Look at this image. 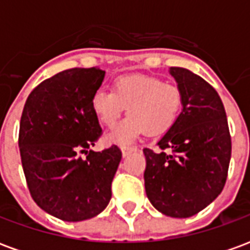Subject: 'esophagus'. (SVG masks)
Returning a JSON list of instances; mask_svg holds the SVG:
<instances>
[{"mask_svg":"<svg viewBox=\"0 0 250 250\" xmlns=\"http://www.w3.org/2000/svg\"><path fill=\"white\" fill-rule=\"evenodd\" d=\"M136 151L135 147H127V146H122V154H123V157H128L131 152Z\"/></svg>","mask_w":250,"mask_h":250,"instance_id":"1","label":"esophagus"}]
</instances>
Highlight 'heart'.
<instances>
[{"mask_svg":"<svg viewBox=\"0 0 250 250\" xmlns=\"http://www.w3.org/2000/svg\"><path fill=\"white\" fill-rule=\"evenodd\" d=\"M91 107L105 127L112 128L127 108V119L108 135L109 142L127 145L145 132L162 135L178 120L182 109V92L175 84L163 83L147 75L120 76L112 83V92L99 89Z\"/></svg>","mask_w":250,"mask_h":250,"instance_id":"heart-1","label":"heart"}]
</instances>
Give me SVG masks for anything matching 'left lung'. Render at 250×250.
I'll list each match as a JSON object with an SVG mask.
<instances>
[{
	"instance_id": "obj_1",
	"label": "left lung",
	"mask_w": 250,
	"mask_h": 250,
	"mask_svg": "<svg viewBox=\"0 0 250 250\" xmlns=\"http://www.w3.org/2000/svg\"><path fill=\"white\" fill-rule=\"evenodd\" d=\"M170 75L182 92V111L161 138L162 151L143 148L147 198L161 213L175 218L197 214L225 186L231 141L226 112L214 88L186 68ZM168 148L170 154L164 152Z\"/></svg>"
}]
</instances>
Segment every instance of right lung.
Returning <instances> with one entry per match:
<instances>
[{
    "label": "right lung",
    "mask_w": 250,
    "mask_h": 250,
    "mask_svg": "<svg viewBox=\"0 0 250 250\" xmlns=\"http://www.w3.org/2000/svg\"><path fill=\"white\" fill-rule=\"evenodd\" d=\"M104 75L95 66L59 72L30 92L21 115L19 147L30 195L68 222L89 220L107 208L122 159L115 145L88 151L102 135L91 100Z\"/></svg>",
    "instance_id": "obj_1"
}]
</instances>
